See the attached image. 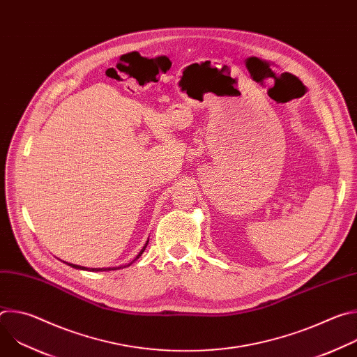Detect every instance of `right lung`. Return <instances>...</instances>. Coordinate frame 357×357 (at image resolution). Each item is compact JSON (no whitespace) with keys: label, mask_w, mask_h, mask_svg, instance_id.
Wrapping results in <instances>:
<instances>
[{"label":"right lung","mask_w":357,"mask_h":357,"mask_svg":"<svg viewBox=\"0 0 357 357\" xmlns=\"http://www.w3.org/2000/svg\"><path fill=\"white\" fill-rule=\"evenodd\" d=\"M148 241H149V240H148ZM148 241L145 243V245L142 247V250L138 252V256H137V257H135L132 261H135L137 259H139V256H141V254L144 252V250L146 248V244H148ZM132 261H131L128 266H131V264H132ZM66 264H69L70 267H73V268H77V270H89V268H86V267H80V266H76V264H70V263H66ZM128 266H127V267H128ZM124 267H126V266H124ZM117 268H121V267H109V268H90L89 271H112V270H117Z\"/></svg>","instance_id":"right-lung-1"}]
</instances>
